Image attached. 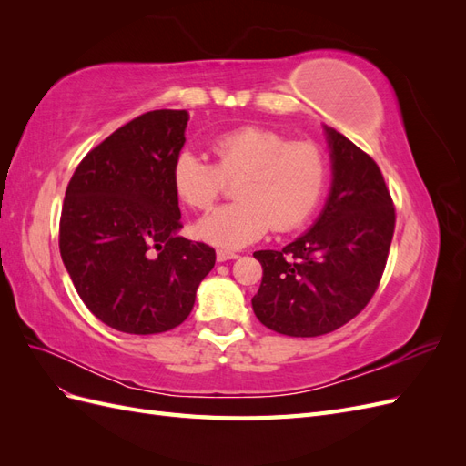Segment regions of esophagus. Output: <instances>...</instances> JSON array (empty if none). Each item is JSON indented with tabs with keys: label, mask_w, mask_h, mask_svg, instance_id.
<instances>
[{
	"label": "esophagus",
	"mask_w": 466,
	"mask_h": 466,
	"mask_svg": "<svg viewBox=\"0 0 466 466\" xmlns=\"http://www.w3.org/2000/svg\"><path fill=\"white\" fill-rule=\"evenodd\" d=\"M235 258H238L237 252L225 250V248H219V250H218V262H225V260H235Z\"/></svg>",
	"instance_id": "1"
}]
</instances>
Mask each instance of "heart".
<instances>
[{
	"label": "heart",
	"instance_id": "heart-1",
	"mask_svg": "<svg viewBox=\"0 0 466 466\" xmlns=\"http://www.w3.org/2000/svg\"><path fill=\"white\" fill-rule=\"evenodd\" d=\"M216 163L190 149L173 163V187L194 209H209L235 180L237 202L204 216L196 233L206 243L238 248L270 229L299 228L313 214L327 187L329 165L311 139H288L266 126H241L211 142Z\"/></svg>",
	"mask_w": 466,
	"mask_h": 466
}]
</instances>
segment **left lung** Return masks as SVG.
Masks as SVG:
<instances>
[{
    "mask_svg": "<svg viewBox=\"0 0 466 466\" xmlns=\"http://www.w3.org/2000/svg\"><path fill=\"white\" fill-rule=\"evenodd\" d=\"M327 130L332 190L317 223L281 250H257L262 284L252 298L270 330L313 338L344 327L373 298L394 233V204L379 165Z\"/></svg>",
    "mask_w": 466,
    "mask_h": 466,
    "instance_id": "obj_1",
    "label": "left lung"
}]
</instances>
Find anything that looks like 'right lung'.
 Listing matches in <instances>:
<instances>
[{"instance_id": "obj_1", "label": "right lung", "mask_w": 466, "mask_h": 466, "mask_svg": "<svg viewBox=\"0 0 466 466\" xmlns=\"http://www.w3.org/2000/svg\"><path fill=\"white\" fill-rule=\"evenodd\" d=\"M187 110H151L93 147L66 188L60 255L81 301L110 329L167 332L190 315L216 250L178 237L173 163Z\"/></svg>"}]
</instances>
